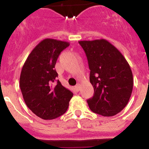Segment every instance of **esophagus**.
Here are the masks:
<instances>
[{
	"instance_id": "34e87169",
	"label": "esophagus",
	"mask_w": 149,
	"mask_h": 149,
	"mask_svg": "<svg viewBox=\"0 0 149 149\" xmlns=\"http://www.w3.org/2000/svg\"><path fill=\"white\" fill-rule=\"evenodd\" d=\"M75 89H76V91H79V90H80V84H78L76 85V86H75Z\"/></svg>"
}]
</instances>
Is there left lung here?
Returning <instances> with one entry per match:
<instances>
[{
  "label": "left lung",
  "instance_id": "1",
  "mask_svg": "<svg viewBox=\"0 0 149 149\" xmlns=\"http://www.w3.org/2000/svg\"><path fill=\"white\" fill-rule=\"evenodd\" d=\"M84 49L95 90L87 101L90 110L103 116H115L126 107L133 89V76L122 53L105 39L78 41Z\"/></svg>",
  "mask_w": 149,
  "mask_h": 149
}]
</instances>
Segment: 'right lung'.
<instances>
[{
    "label": "right lung",
    "instance_id": "right-lung-1",
    "mask_svg": "<svg viewBox=\"0 0 149 149\" xmlns=\"http://www.w3.org/2000/svg\"><path fill=\"white\" fill-rule=\"evenodd\" d=\"M69 42L45 38L31 52L22 67L19 86L29 109L44 120L55 119L67 110L73 94L54 83L58 74L54 69L57 58Z\"/></svg>",
    "mask_w": 149,
    "mask_h": 149
}]
</instances>
